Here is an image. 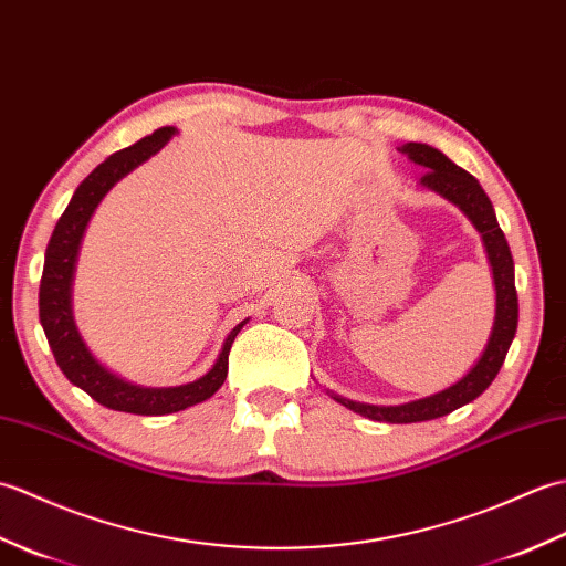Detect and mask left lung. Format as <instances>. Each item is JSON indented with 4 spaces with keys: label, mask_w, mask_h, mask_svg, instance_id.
<instances>
[{
    "label": "left lung",
    "mask_w": 566,
    "mask_h": 566,
    "mask_svg": "<svg viewBox=\"0 0 566 566\" xmlns=\"http://www.w3.org/2000/svg\"><path fill=\"white\" fill-rule=\"evenodd\" d=\"M408 160L416 163L428 170L420 177V187L428 191H436L442 199H448L460 209L472 226L482 235V243L486 248V258L491 264V274H494V290H496V316L491 335L484 345V353L479 355L476 363L469 367L462 379L450 384L448 389L438 394L423 396V399L399 403V406H375V403H359L350 401L345 396L328 391L331 399L343 403L350 411L365 416L369 420H379V423H420V420H432L440 416L452 413L454 408L464 403H472L476 396H482L489 384L496 379L499 369L506 359L509 347L515 338V328H518V294H515V274H513V258L511 248L506 243L501 226L496 221L494 207L482 185L454 165L448 155H442L438 148L426 146V143H406L399 148Z\"/></svg>",
    "instance_id": "obj_1"
}]
</instances>
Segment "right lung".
Masks as SVG:
<instances>
[{"label": "right lung", "mask_w": 566, "mask_h": 566, "mask_svg": "<svg viewBox=\"0 0 566 566\" xmlns=\"http://www.w3.org/2000/svg\"><path fill=\"white\" fill-rule=\"evenodd\" d=\"M177 128L163 126L155 134L140 138L134 146L109 155L102 165L82 179V185L72 195L67 209L55 223L51 243L45 248L41 292H39V316L45 331L48 345L55 355L57 367L63 375L87 391L94 401L114 408V411L136 413V416H165L177 413L185 408L211 399L221 389L228 375V353L240 328L245 321L228 333L219 357L213 367L195 381L179 384V387H140V384L126 381L124 377L114 375L109 367H104L97 357L92 355L87 343L82 340L77 331L75 316H72V280H75V264L80 255V245L84 231H87L90 219L97 211L102 199L109 195L116 182L134 172L138 165L150 160L155 153H160Z\"/></svg>", "instance_id": "add662e5"}]
</instances>
